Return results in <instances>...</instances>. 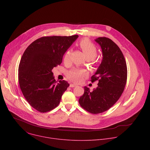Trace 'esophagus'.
Segmentation results:
<instances>
[{"instance_id": "obj_1", "label": "esophagus", "mask_w": 150, "mask_h": 150, "mask_svg": "<svg viewBox=\"0 0 150 150\" xmlns=\"http://www.w3.org/2000/svg\"><path fill=\"white\" fill-rule=\"evenodd\" d=\"M76 84H75V83H71L70 85H69V87H76Z\"/></svg>"}]
</instances>
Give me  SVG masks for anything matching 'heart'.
I'll list each match as a JSON object with an SVG mask.
<instances>
[{
  "label": "heart",
  "instance_id": "obj_1",
  "mask_svg": "<svg viewBox=\"0 0 150 150\" xmlns=\"http://www.w3.org/2000/svg\"><path fill=\"white\" fill-rule=\"evenodd\" d=\"M79 46L82 50L83 53L85 55L87 59H93L97 54V50L96 46L87 39H83L79 42ZM71 50H68L63 57V62L67 63L70 60ZM85 75V71L82 69H74L69 71L67 74V76L69 79L74 82H79L83 76Z\"/></svg>",
  "mask_w": 150,
  "mask_h": 150
}]
</instances>
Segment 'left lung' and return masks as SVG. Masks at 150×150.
I'll use <instances>...</instances> for the list:
<instances>
[{"label": "left lung", "mask_w": 150, "mask_h": 150, "mask_svg": "<svg viewBox=\"0 0 150 150\" xmlns=\"http://www.w3.org/2000/svg\"><path fill=\"white\" fill-rule=\"evenodd\" d=\"M95 41L102 50L100 65L91 76V82L98 81V87L90 91L84 87V93L79 103L93 114L105 112L116 103L123 92L127 81V66L124 56L111 39L98 37Z\"/></svg>", "instance_id": "left-lung-1"}]
</instances>
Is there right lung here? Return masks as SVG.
I'll use <instances>...</instances> for the list:
<instances>
[{"label":"right lung","instance_id":"obj_1","mask_svg":"<svg viewBox=\"0 0 150 150\" xmlns=\"http://www.w3.org/2000/svg\"><path fill=\"white\" fill-rule=\"evenodd\" d=\"M78 37H42L25 50L18 68L19 87L30 105L41 113L49 112L59 105L69 84L54 79L52 69L62 62L63 54Z\"/></svg>","mask_w":150,"mask_h":150}]
</instances>
